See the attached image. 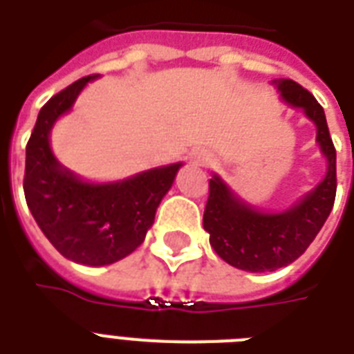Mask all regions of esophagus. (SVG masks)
Returning a JSON list of instances; mask_svg holds the SVG:
<instances>
[{
    "instance_id": "obj_1",
    "label": "esophagus",
    "mask_w": 354,
    "mask_h": 354,
    "mask_svg": "<svg viewBox=\"0 0 354 354\" xmlns=\"http://www.w3.org/2000/svg\"><path fill=\"white\" fill-rule=\"evenodd\" d=\"M193 161L196 163V165L205 167V165H209V156L204 154V152H198V154L193 156Z\"/></svg>"
}]
</instances>
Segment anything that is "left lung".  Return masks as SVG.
<instances>
[{"label": "left lung", "instance_id": "8db88e82", "mask_svg": "<svg viewBox=\"0 0 354 354\" xmlns=\"http://www.w3.org/2000/svg\"><path fill=\"white\" fill-rule=\"evenodd\" d=\"M272 84L283 101L301 108L316 124V141L327 158V174L314 191L296 205L281 213H263L244 204L232 189L213 176L204 211V230L218 257L246 272H274L288 266L305 253L330 215L336 196V149L322 104L303 86L290 79H275Z\"/></svg>", "mask_w": 354, "mask_h": 354}]
</instances>
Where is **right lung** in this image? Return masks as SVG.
<instances>
[{"instance_id": "right-lung-1", "label": "right lung", "mask_w": 354, "mask_h": 354, "mask_svg": "<svg viewBox=\"0 0 354 354\" xmlns=\"http://www.w3.org/2000/svg\"><path fill=\"white\" fill-rule=\"evenodd\" d=\"M95 77L79 79L41 106L25 149L24 191L36 224L64 257L104 266L130 255L145 241L182 163L113 183L84 182L64 169L53 156L49 132Z\"/></svg>"}]
</instances>
